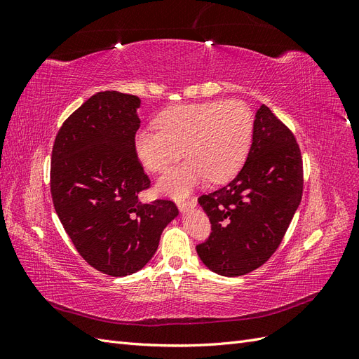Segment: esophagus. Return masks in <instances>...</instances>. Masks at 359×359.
<instances>
[{
	"label": "esophagus",
	"instance_id": "esophagus-1",
	"mask_svg": "<svg viewBox=\"0 0 359 359\" xmlns=\"http://www.w3.org/2000/svg\"><path fill=\"white\" fill-rule=\"evenodd\" d=\"M177 205H178V208H180L181 212H187V211L193 210L194 206H196V198H191L190 201H178Z\"/></svg>",
	"mask_w": 359,
	"mask_h": 359
}]
</instances>
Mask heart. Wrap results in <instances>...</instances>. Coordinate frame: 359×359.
<instances>
[{"mask_svg":"<svg viewBox=\"0 0 359 359\" xmlns=\"http://www.w3.org/2000/svg\"><path fill=\"white\" fill-rule=\"evenodd\" d=\"M158 127H142L135 149L151 172L165 170L184 154L189 158L163 173L157 190L182 198L206 180L223 182L240 170L253 139V115L238 100L175 107L158 119Z\"/></svg>","mask_w":359,"mask_h":359,"instance_id":"b5f03b06","label":"heart"}]
</instances>
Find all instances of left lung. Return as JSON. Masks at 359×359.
Masks as SVG:
<instances>
[{
	"mask_svg": "<svg viewBox=\"0 0 359 359\" xmlns=\"http://www.w3.org/2000/svg\"><path fill=\"white\" fill-rule=\"evenodd\" d=\"M302 196V158L290 130L262 104L240 173L198 199L211 235L196 252L203 265L224 277L262 266L278 248Z\"/></svg>",
	"mask_w": 359,
	"mask_h": 359,
	"instance_id": "obj_1",
	"label": "left lung"
}]
</instances>
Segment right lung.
<instances>
[{"label":"right lung","instance_id":"right-lung-1","mask_svg":"<svg viewBox=\"0 0 359 359\" xmlns=\"http://www.w3.org/2000/svg\"><path fill=\"white\" fill-rule=\"evenodd\" d=\"M139 106L132 94L97 93L64 121L52 149L50 193L64 229L86 262L112 277L142 269L178 215L172 201L137 199L149 187L135 149Z\"/></svg>","mask_w":359,"mask_h":359}]
</instances>
